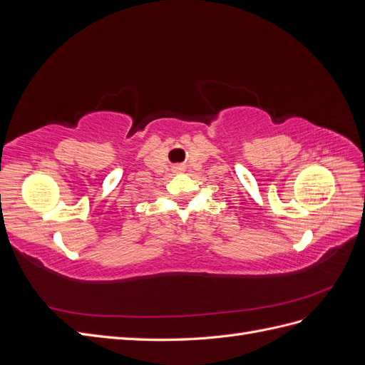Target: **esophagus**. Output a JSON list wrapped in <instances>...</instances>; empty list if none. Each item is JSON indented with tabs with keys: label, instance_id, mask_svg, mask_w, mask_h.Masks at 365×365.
Instances as JSON below:
<instances>
[{
	"label": "esophagus",
	"instance_id": "1",
	"mask_svg": "<svg viewBox=\"0 0 365 365\" xmlns=\"http://www.w3.org/2000/svg\"><path fill=\"white\" fill-rule=\"evenodd\" d=\"M178 170H180V168H178Z\"/></svg>",
	"mask_w": 365,
	"mask_h": 365
}]
</instances>
